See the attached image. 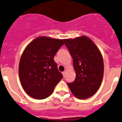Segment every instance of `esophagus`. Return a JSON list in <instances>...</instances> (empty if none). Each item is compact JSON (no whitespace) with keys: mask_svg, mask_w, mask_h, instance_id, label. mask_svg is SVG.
Returning <instances> with one entry per match:
<instances>
[{"mask_svg":"<svg viewBox=\"0 0 122 122\" xmlns=\"http://www.w3.org/2000/svg\"><path fill=\"white\" fill-rule=\"evenodd\" d=\"M62 74H63V76H65V74H66V71H63V72H62Z\"/></svg>","mask_w":122,"mask_h":122,"instance_id":"1","label":"esophagus"}]
</instances>
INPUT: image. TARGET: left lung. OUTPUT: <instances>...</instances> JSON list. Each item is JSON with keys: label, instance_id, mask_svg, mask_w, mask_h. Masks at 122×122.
I'll return each instance as SVG.
<instances>
[{"label": "left lung", "instance_id": "1", "mask_svg": "<svg viewBox=\"0 0 122 122\" xmlns=\"http://www.w3.org/2000/svg\"><path fill=\"white\" fill-rule=\"evenodd\" d=\"M73 58L76 78L67 83L76 97L85 99L93 96L99 88L104 75L102 54L91 39L86 36L63 39Z\"/></svg>", "mask_w": 122, "mask_h": 122}]
</instances>
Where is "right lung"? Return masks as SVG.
<instances>
[{
    "mask_svg": "<svg viewBox=\"0 0 122 122\" xmlns=\"http://www.w3.org/2000/svg\"><path fill=\"white\" fill-rule=\"evenodd\" d=\"M63 41L41 36L30 42L23 51L19 63L20 80L31 97L47 98L63 78L54 60L64 44Z\"/></svg>",
    "mask_w": 122,
    "mask_h": 122,
    "instance_id": "obj_1",
    "label": "right lung"
}]
</instances>
